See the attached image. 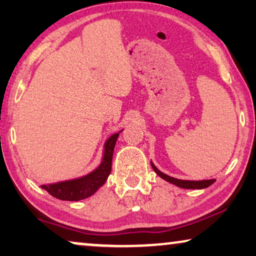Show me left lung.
Returning <instances> with one entry per match:
<instances>
[{
    "instance_id": "1",
    "label": "left lung",
    "mask_w": 256,
    "mask_h": 256,
    "mask_svg": "<svg viewBox=\"0 0 256 256\" xmlns=\"http://www.w3.org/2000/svg\"><path fill=\"white\" fill-rule=\"evenodd\" d=\"M152 166L155 172L158 174L160 178H163L164 180L169 182V183L176 185L178 188H208L210 185H212L214 183L216 180H177V178L170 177L168 174L160 172V171L157 169V168L154 166V163L152 162Z\"/></svg>"
}]
</instances>
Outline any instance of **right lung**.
Returning a JSON list of instances; mask_svg holds the SVG:
<instances>
[{"instance_id":"right-lung-1","label":"right lung","mask_w":256,"mask_h":256,"mask_svg":"<svg viewBox=\"0 0 256 256\" xmlns=\"http://www.w3.org/2000/svg\"><path fill=\"white\" fill-rule=\"evenodd\" d=\"M118 132L112 135L104 143V150L102 160L100 166L86 176L71 180L58 182V183L42 185V188L46 190L54 198L60 200L78 202L82 199L88 198L96 194L102 185L106 183L112 170V160L115 143L118 138Z\"/></svg>"}]
</instances>
